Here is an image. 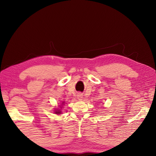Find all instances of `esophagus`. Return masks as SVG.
Listing matches in <instances>:
<instances>
[{"label": "esophagus", "instance_id": "34e87169", "mask_svg": "<svg viewBox=\"0 0 156 156\" xmlns=\"http://www.w3.org/2000/svg\"><path fill=\"white\" fill-rule=\"evenodd\" d=\"M77 99L79 100H83V94H81V93H78L77 94Z\"/></svg>", "mask_w": 156, "mask_h": 156}]
</instances>
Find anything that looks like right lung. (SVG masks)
Listing matches in <instances>:
<instances>
[{"label": "right lung", "instance_id": "right-lung-1", "mask_svg": "<svg viewBox=\"0 0 156 156\" xmlns=\"http://www.w3.org/2000/svg\"><path fill=\"white\" fill-rule=\"evenodd\" d=\"M64 102H62V104L64 105ZM55 114H57V115H60L61 111H60V110H55Z\"/></svg>", "mask_w": 156, "mask_h": 156}]
</instances>
